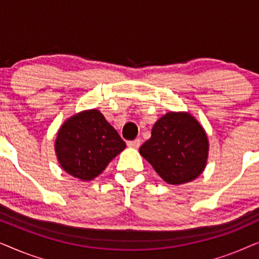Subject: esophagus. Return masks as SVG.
I'll use <instances>...</instances> for the list:
<instances>
[{
  "instance_id": "1",
  "label": "esophagus",
  "mask_w": 259,
  "mask_h": 259,
  "mask_svg": "<svg viewBox=\"0 0 259 259\" xmlns=\"http://www.w3.org/2000/svg\"><path fill=\"white\" fill-rule=\"evenodd\" d=\"M141 144L140 139H136V140H132V141H128L127 145H128V147H132V148H139Z\"/></svg>"
}]
</instances>
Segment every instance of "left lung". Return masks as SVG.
I'll use <instances>...</instances> for the list:
<instances>
[{"label":"left lung","mask_w":259,"mask_h":259,"mask_svg":"<svg viewBox=\"0 0 259 259\" xmlns=\"http://www.w3.org/2000/svg\"><path fill=\"white\" fill-rule=\"evenodd\" d=\"M139 152L166 183L180 185L203 173L208 140L190 113L169 112L154 123L151 138L141 145Z\"/></svg>","instance_id":"left-lung-1"}]
</instances>
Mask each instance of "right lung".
Here are the masks:
<instances>
[{
  "mask_svg": "<svg viewBox=\"0 0 259 259\" xmlns=\"http://www.w3.org/2000/svg\"><path fill=\"white\" fill-rule=\"evenodd\" d=\"M125 147V141L98 109L80 112L66 120L55 140L61 167L83 182L100 175Z\"/></svg>",
  "mask_w": 259,
  "mask_h": 259,
  "instance_id": "obj_1",
  "label": "right lung"
}]
</instances>
